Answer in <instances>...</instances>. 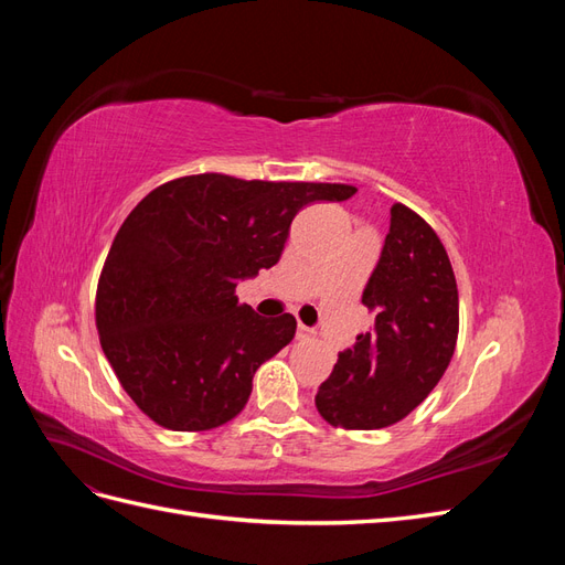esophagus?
Segmentation results:
<instances>
[{"label":"esophagus","instance_id":"34e87169","mask_svg":"<svg viewBox=\"0 0 565 565\" xmlns=\"http://www.w3.org/2000/svg\"><path fill=\"white\" fill-rule=\"evenodd\" d=\"M297 337H299V339H311V337H313V330H309V328H306V324H301V322H299Z\"/></svg>","mask_w":565,"mask_h":565}]
</instances>
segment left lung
I'll use <instances>...</instances> for the list:
<instances>
[{
  "mask_svg": "<svg viewBox=\"0 0 565 565\" xmlns=\"http://www.w3.org/2000/svg\"><path fill=\"white\" fill-rule=\"evenodd\" d=\"M363 303L374 330L339 353L316 393L324 422L341 429H384L407 417L440 382L459 332L457 280L436 231L405 204L391 226Z\"/></svg>",
  "mask_w": 565,
  "mask_h": 565,
  "instance_id": "8db88e82",
  "label": "left lung"
}]
</instances>
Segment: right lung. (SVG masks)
<instances>
[{"label": "right lung", "mask_w": 565, "mask_h": 565, "mask_svg": "<svg viewBox=\"0 0 565 565\" xmlns=\"http://www.w3.org/2000/svg\"><path fill=\"white\" fill-rule=\"evenodd\" d=\"M355 191L195 174L136 204L100 270L96 328L141 413L172 431H207L241 415L254 372L292 341L297 320L237 303V280L278 264L301 207Z\"/></svg>", "instance_id": "right-lung-1"}]
</instances>
